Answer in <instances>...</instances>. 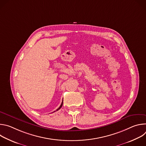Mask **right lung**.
I'll return each mask as SVG.
<instances>
[{"mask_svg": "<svg viewBox=\"0 0 146 146\" xmlns=\"http://www.w3.org/2000/svg\"><path fill=\"white\" fill-rule=\"evenodd\" d=\"M62 105H63V100H62V103H61L60 106L59 107V108H58V109H56V111H58V110H59V109H60L62 108Z\"/></svg>", "mask_w": 146, "mask_h": 146, "instance_id": "1", "label": "right lung"}]
</instances>
